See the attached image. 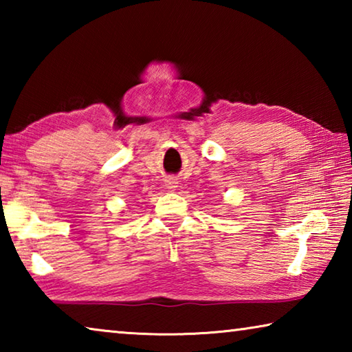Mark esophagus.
Masks as SVG:
<instances>
[{"label": "esophagus", "instance_id": "esophagus-1", "mask_svg": "<svg viewBox=\"0 0 352 352\" xmlns=\"http://www.w3.org/2000/svg\"><path fill=\"white\" fill-rule=\"evenodd\" d=\"M175 184H177V182H174V180H168V188H175Z\"/></svg>", "mask_w": 352, "mask_h": 352}]
</instances>
